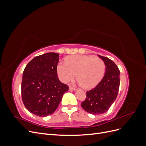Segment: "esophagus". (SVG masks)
Instances as JSON below:
<instances>
[{
    "label": "esophagus",
    "mask_w": 146,
    "mask_h": 146,
    "mask_svg": "<svg viewBox=\"0 0 146 146\" xmlns=\"http://www.w3.org/2000/svg\"><path fill=\"white\" fill-rule=\"evenodd\" d=\"M69 91H75L76 89V88H73V87L71 86H69Z\"/></svg>",
    "instance_id": "obj_1"
}]
</instances>
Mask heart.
I'll return each mask as SVG.
<instances>
[{"instance_id": "obj_1", "label": "heart", "mask_w": 146, "mask_h": 146, "mask_svg": "<svg viewBox=\"0 0 146 146\" xmlns=\"http://www.w3.org/2000/svg\"><path fill=\"white\" fill-rule=\"evenodd\" d=\"M105 70L104 61L88 55H73L66 59V64L60 63L57 66V73L64 83L76 77L78 83L85 90L96 87L102 79Z\"/></svg>"}]
</instances>
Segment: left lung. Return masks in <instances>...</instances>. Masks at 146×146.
<instances>
[{
  "label": "left lung",
  "mask_w": 146,
  "mask_h": 146,
  "mask_svg": "<svg viewBox=\"0 0 146 146\" xmlns=\"http://www.w3.org/2000/svg\"><path fill=\"white\" fill-rule=\"evenodd\" d=\"M98 56L106 66L104 77L94 89L86 92V99L81 104L86 112L92 114L108 111L117 98L120 85V71L117 65L107 57Z\"/></svg>",
  "instance_id": "obj_1"
}]
</instances>
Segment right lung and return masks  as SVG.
I'll return each mask as SVG.
<instances>
[{"instance_id": "obj_1", "label": "right lung", "mask_w": 146, "mask_h": 146, "mask_svg": "<svg viewBox=\"0 0 146 146\" xmlns=\"http://www.w3.org/2000/svg\"><path fill=\"white\" fill-rule=\"evenodd\" d=\"M59 55L49 52L37 56L24 70L22 99L25 108L35 115L45 117L52 114L69 90L57 76Z\"/></svg>"}]
</instances>
